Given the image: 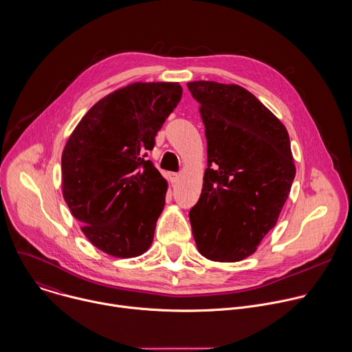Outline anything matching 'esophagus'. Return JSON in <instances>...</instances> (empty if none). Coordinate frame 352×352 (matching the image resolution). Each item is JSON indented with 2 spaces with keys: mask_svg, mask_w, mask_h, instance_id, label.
Here are the masks:
<instances>
[{
  "mask_svg": "<svg viewBox=\"0 0 352 352\" xmlns=\"http://www.w3.org/2000/svg\"><path fill=\"white\" fill-rule=\"evenodd\" d=\"M178 178H179V174H178V173H170V174H168V179H170L171 184L177 182Z\"/></svg>",
  "mask_w": 352,
  "mask_h": 352,
  "instance_id": "obj_1",
  "label": "esophagus"
}]
</instances>
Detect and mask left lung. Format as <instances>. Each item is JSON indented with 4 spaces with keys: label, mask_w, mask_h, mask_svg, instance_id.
I'll return each mask as SVG.
<instances>
[{
    "label": "left lung",
    "mask_w": 352,
    "mask_h": 352,
    "mask_svg": "<svg viewBox=\"0 0 352 352\" xmlns=\"http://www.w3.org/2000/svg\"><path fill=\"white\" fill-rule=\"evenodd\" d=\"M207 140V168L189 211L201 256L235 263L253 254L275 226L296 175L285 126L248 89L188 82Z\"/></svg>",
    "instance_id": "8db88e82"
}]
</instances>
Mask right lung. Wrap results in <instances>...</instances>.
<instances>
[{"instance_id":"right-lung-1","label":"right lung","mask_w":352,"mask_h":352,"mask_svg":"<svg viewBox=\"0 0 352 352\" xmlns=\"http://www.w3.org/2000/svg\"><path fill=\"white\" fill-rule=\"evenodd\" d=\"M178 82H135L96 102L62 153V189L87 239L120 258L145 253L167 182L146 159L181 100Z\"/></svg>"}]
</instances>
